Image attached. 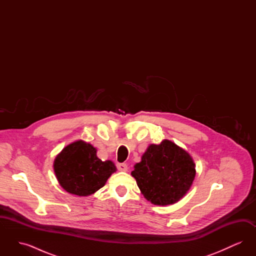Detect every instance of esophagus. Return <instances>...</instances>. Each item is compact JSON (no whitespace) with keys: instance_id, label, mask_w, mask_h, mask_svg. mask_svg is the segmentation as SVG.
<instances>
[{"instance_id":"obj_1","label":"esophagus","mask_w":256,"mask_h":256,"mask_svg":"<svg viewBox=\"0 0 256 256\" xmlns=\"http://www.w3.org/2000/svg\"><path fill=\"white\" fill-rule=\"evenodd\" d=\"M117 168H118V170H121V172H126L128 170V165L126 163H118Z\"/></svg>"}]
</instances>
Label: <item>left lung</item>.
Returning a JSON list of instances; mask_svg holds the SVG:
<instances>
[{
	"label": "left lung",
	"mask_w": 256,
	"mask_h": 256,
	"mask_svg": "<svg viewBox=\"0 0 256 256\" xmlns=\"http://www.w3.org/2000/svg\"><path fill=\"white\" fill-rule=\"evenodd\" d=\"M195 174L190 154L169 140L148 146L132 172L141 193L158 206L178 202L190 189Z\"/></svg>",
	"instance_id": "8db88e82"
}]
</instances>
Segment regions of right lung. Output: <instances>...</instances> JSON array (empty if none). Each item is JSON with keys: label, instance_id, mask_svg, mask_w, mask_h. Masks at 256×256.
<instances>
[{"label": "right lung", "instance_id": "1", "mask_svg": "<svg viewBox=\"0 0 256 256\" xmlns=\"http://www.w3.org/2000/svg\"><path fill=\"white\" fill-rule=\"evenodd\" d=\"M97 150L82 140L62 150L54 159V169L61 187L68 193L89 196L100 189L116 170L110 160L98 158Z\"/></svg>", "mask_w": 256, "mask_h": 256}]
</instances>
